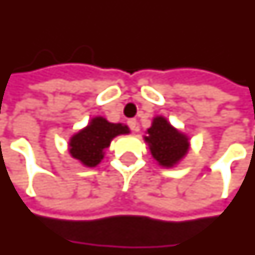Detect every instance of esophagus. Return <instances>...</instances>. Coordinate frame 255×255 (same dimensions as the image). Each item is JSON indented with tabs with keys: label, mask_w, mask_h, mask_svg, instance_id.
I'll return each instance as SVG.
<instances>
[{
	"label": "esophagus",
	"mask_w": 255,
	"mask_h": 255,
	"mask_svg": "<svg viewBox=\"0 0 255 255\" xmlns=\"http://www.w3.org/2000/svg\"><path fill=\"white\" fill-rule=\"evenodd\" d=\"M128 125H129L130 129L134 130V131L138 130V124H137V120H135V118H130V120L128 121Z\"/></svg>",
	"instance_id": "34e87169"
}]
</instances>
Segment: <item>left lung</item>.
Instances as JSON below:
<instances>
[{"label":"left lung","mask_w":255,"mask_h":255,"mask_svg":"<svg viewBox=\"0 0 255 255\" xmlns=\"http://www.w3.org/2000/svg\"><path fill=\"white\" fill-rule=\"evenodd\" d=\"M144 140L149 145L150 153L161 167H174L189 150V137L175 129L164 117L153 118L152 126L146 130Z\"/></svg>","instance_id":"8db88e82"}]
</instances>
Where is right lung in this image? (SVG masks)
Masks as SVG:
<instances>
[{
  "instance_id": "1",
  "label": "right lung",
  "mask_w": 255,
  "mask_h": 255,
  "mask_svg": "<svg viewBox=\"0 0 255 255\" xmlns=\"http://www.w3.org/2000/svg\"><path fill=\"white\" fill-rule=\"evenodd\" d=\"M128 133L130 130L126 125L111 124L103 117H95L87 128L70 138L69 153L85 167H96L103 159L105 149L109 148L113 138Z\"/></svg>"
}]
</instances>
